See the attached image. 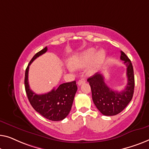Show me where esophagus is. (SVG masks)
<instances>
[{
  "mask_svg": "<svg viewBox=\"0 0 149 149\" xmlns=\"http://www.w3.org/2000/svg\"><path fill=\"white\" fill-rule=\"evenodd\" d=\"M85 81H86V80L84 78H82V79H79V80L77 81V85L78 86H80V85H81L82 84H84V83H85Z\"/></svg>",
  "mask_w": 149,
  "mask_h": 149,
  "instance_id": "34e87169",
  "label": "esophagus"
}]
</instances>
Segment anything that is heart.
I'll use <instances>...</instances> for the list:
<instances>
[{
	"label": "heart",
	"mask_w": 149,
	"mask_h": 149,
	"mask_svg": "<svg viewBox=\"0 0 149 149\" xmlns=\"http://www.w3.org/2000/svg\"><path fill=\"white\" fill-rule=\"evenodd\" d=\"M104 57L105 53L103 50L95 53V49H89L72 56L69 60V65L73 70H79L89 65L86 72L88 75H93L98 70Z\"/></svg>",
	"instance_id": "b5f03b06"
}]
</instances>
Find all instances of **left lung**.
<instances>
[{
	"label": "left lung",
	"instance_id": "left-lung-1",
	"mask_svg": "<svg viewBox=\"0 0 149 149\" xmlns=\"http://www.w3.org/2000/svg\"><path fill=\"white\" fill-rule=\"evenodd\" d=\"M120 59L127 67V84L121 92L113 91L104 82V77L99 73L90 77L87 81L91 85L92 96L96 108L102 115L112 116L122 111L132 98L134 90V75L131 61L121 51Z\"/></svg>",
	"mask_w": 149,
	"mask_h": 149
}]
</instances>
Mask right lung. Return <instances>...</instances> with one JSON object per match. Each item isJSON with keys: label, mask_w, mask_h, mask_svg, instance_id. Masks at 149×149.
Wrapping results in <instances>:
<instances>
[{"label": "right lung", "mask_w": 149, "mask_h": 149, "mask_svg": "<svg viewBox=\"0 0 149 149\" xmlns=\"http://www.w3.org/2000/svg\"><path fill=\"white\" fill-rule=\"evenodd\" d=\"M47 50L46 47L36 54L29 63L25 73V88L31 105L38 113L49 120L61 121L68 116L72 109L77 90L75 81L62 84L56 89L53 88L49 93L42 95L34 93L29 86L28 71L30 64Z\"/></svg>", "instance_id": "right-lung-1"}]
</instances>
